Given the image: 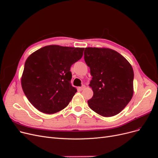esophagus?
<instances>
[{"label": "esophagus", "instance_id": "obj_1", "mask_svg": "<svg viewBox=\"0 0 158 158\" xmlns=\"http://www.w3.org/2000/svg\"><path fill=\"white\" fill-rule=\"evenodd\" d=\"M85 85H82L81 87H79V89H80V91H82V90H84V89H85Z\"/></svg>", "mask_w": 158, "mask_h": 158}]
</instances>
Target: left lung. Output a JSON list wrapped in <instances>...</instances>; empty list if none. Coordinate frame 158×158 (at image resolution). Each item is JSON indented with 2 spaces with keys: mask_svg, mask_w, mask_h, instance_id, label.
I'll return each instance as SVG.
<instances>
[{
  "mask_svg": "<svg viewBox=\"0 0 158 158\" xmlns=\"http://www.w3.org/2000/svg\"><path fill=\"white\" fill-rule=\"evenodd\" d=\"M84 60L90 68L93 97L89 108L103 117L121 112L134 93V74L130 63L115 50L105 48H85Z\"/></svg>",
  "mask_w": 158,
  "mask_h": 158,
  "instance_id": "1",
  "label": "left lung"
}]
</instances>
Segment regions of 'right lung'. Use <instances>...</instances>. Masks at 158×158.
Listing matches in <instances>:
<instances>
[{
  "mask_svg": "<svg viewBox=\"0 0 158 158\" xmlns=\"http://www.w3.org/2000/svg\"><path fill=\"white\" fill-rule=\"evenodd\" d=\"M84 50L49 45L37 50L27 58L21 85L37 110L52 114L68 106L77 91L71 84V67L81 58Z\"/></svg>",
  "mask_w": 158,
  "mask_h": 158,
  "instance_id": "add662e5",
  "label": "right lung"
}]
</instances>
